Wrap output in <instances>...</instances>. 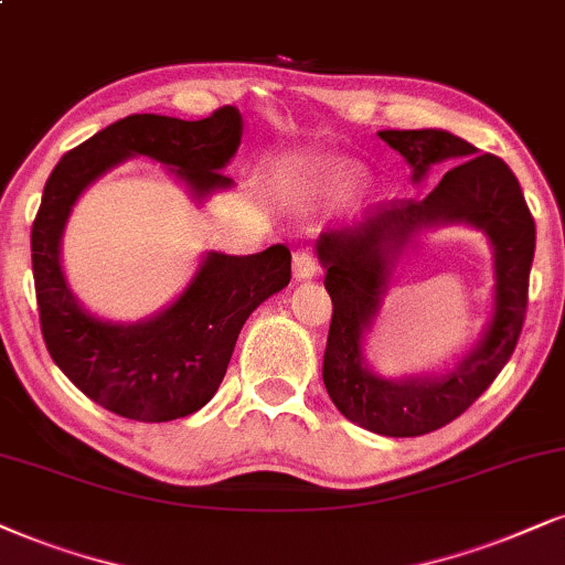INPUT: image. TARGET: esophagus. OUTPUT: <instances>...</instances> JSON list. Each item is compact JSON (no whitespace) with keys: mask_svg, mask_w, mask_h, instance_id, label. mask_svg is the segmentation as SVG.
<instances>
[{"mask_svg":"<svg viewBox=\"0 0 565 565\" xmlns=\"http://www.w3.org/2000/svg\"><path fill=\"white\" fill-rule=\"evenodd\" d=\"M291 268H295L297 278H312L318 274V255L312 247H297L295 255H291Z\"/></svg>","mask_w":565,"mask_h":565,"instance_id":"34e87169","label":"esophagus"}]
</instances>
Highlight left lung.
Here are the masks:
<instances>
[{
	"instance_id": "8db88e82",
	"label": "left lung",
	"mask_w": 565,
	"mask_h": 565,
	"mask_svg": "<svg viewBox=\"0 0 565 565\" xmlns=\"http://www.w3.org/2000/svg\"><path fill=\"white\" fill-rule=\"evenodd\" d=\"M412 163L414 180L438 161H458L423 200H391L360 230L323 234L318 255L333 316L323 356V383L339 412L365 430L414 438L454 423L480 398L511 360L526 318L534 258V218L509 163L478 153L443 130L377 132ZM438 220H467L497 247V316L483 344L440 382L391 384L359 360V341L380 301L387 263L405 237Z\"/></svg>"
}]
</instances>
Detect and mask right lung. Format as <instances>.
<instances>
[{
  "label": "right lung",
  "mask_w": 565,
  "mask_h": 565,
  "mask_svg": "<svg viewBox=\"0 0 565 565\" xmlns=\"http://www.w3.org/2000/svg\"><path fill=\"white\" fill-rule=\"evenodd\" d=\"M239 135L242 117L234 106H221L198 122L130 114L64 153L46 180L31 230L41 333L56 367L119 417L169 423L209 404L249 312L289 284L291 253L287 245L242 258L213 253L161 316L138 326H111L85 312L64 284V221L98 174L135 153L167 163L200 195L226 188L232 180L216 169L237 153Z\"/></svg>",
  "instance_id": "right-lung-1"
}]
</instances>
